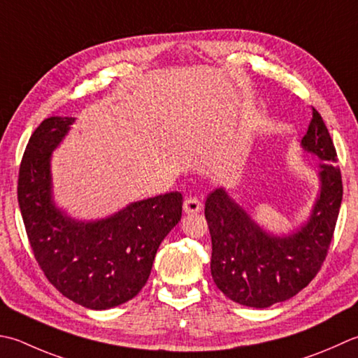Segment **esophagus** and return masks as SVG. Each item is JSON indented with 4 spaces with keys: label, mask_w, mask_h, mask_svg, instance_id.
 I'll return each instance as SVG.
<instances>
[{
    "label": "esophagus",
    "mask_w": 358,
    "mask_h": 358,
    "mask_svg": "<svg viewBox=\"0 0 358 358\" xmlns=\"http://www.w3.org/2000/svg\"><path fill=\"white\" fill-rule=\"evenodd\" d=\"M201 208H203L201 201L199 199H195V197H189L183 203V209H185L186 214H197V213L201 211Z\"/></svg>",
    "instance_id": "esophagus-1"
}]
</instances>
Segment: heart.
<instances>
[{"label": "heart", "instance_id": "b5f03b06", "mask_svg": "<svg viewBox=\"0 0 358 358\" xmlns=\"http://www.w3.org/2000/svg\"><path fill=\"white\" fill-rule=\"evenodd\" d=\"M234 167H236V164H234Z\"/></svg>", "mask_w": 358, "mask_h": 358}]
</instances>
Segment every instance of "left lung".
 <instances>
[{"label": "left lung", "mask_w": 358, "mask_h": 358, "mask_svg": "<svg viewBox=\"0 0 358 358\" xmlns=\"http://www.w3.org/2000/svg\"><path fill=\"white\" fill-rule=\"evenodd\" d=\"M301 149L318 158V195L309 217L290 233L267 231L225 187L208 195L205 217L213 241L211 275L225 296L265 309L290 299L321 268L331 245L343 199L341 173L323 117L313 116Z\"/></svg>", "instance_id": "1"}]
</instances>
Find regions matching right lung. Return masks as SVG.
Returning <instances> with one entry per match:
<instances>
[{"label": "right lung", "instance_id": "obj_1", "mask_svg": "<svg viewBox=\"0 0 358 358\" xmlns=\"http://www.w3.org/2000/svg\"><path fill=\"white\" fill-rule=\"evenodd\" d=\"M76 117L45 119L27 143L18 175V205L38 265L62 295L107 310L135 298L157 250L181 219L183 197L169 192L133 201L103 219L79 220L54 200L52 152Z\"/></svg>", "mask_w": 358, "mask_h": 358}]
</instances>
